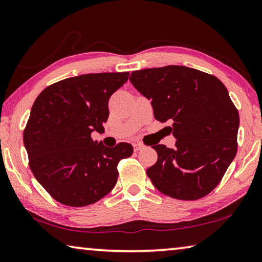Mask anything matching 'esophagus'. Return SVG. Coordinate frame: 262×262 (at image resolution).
<instances>
[{
  "mask_svg": "<svg viewBox=\"0 0 262 262\" xmlns=\"http://www.w3.org/2000/svg\"><path fill=\"white\" fill-rule=\"evenodd\" d=\"M133 147H134L135 151H139V150H142V149L144 148V144H142V143H134V145H133Z\"/></svg>",
  "mask_w": 262,
  "mask_h": 262,
  "instance_id": "obj_1",
  "label": "esophagus"
}]
</instances>
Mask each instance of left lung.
<instances>
[{
  "mask_svg": "<svg viewBox=\"0 0 262 262\" xmlns=\"http://www.w3.org/2000/svg\"><path fill=\"white\" fill-rule=\"evenodd\" d=\"M133 85L151 100L155 119L170 122L176 148L154 145L158 159L147 170L155 187L179 200L214 189L237 154L239 114L219 78L185 66L136 70Z\"/></svg>",
  "mask_w": 262,
  "mask_h": 262,
  "instance_id": "1",
  "label": "left lung"
}]
</instances>
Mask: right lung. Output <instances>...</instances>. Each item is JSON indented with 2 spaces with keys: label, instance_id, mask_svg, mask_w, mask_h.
<instances>
[{
  "label": "right lung",
  "instance_id": "1",
  "mask_svg": "<svg viewBox=\"0 0 262 262\" xmlns=\"http://www.w3.org/2000/svg\"><path fill=\"white\" fill-rule=\"evenodd\" d=\"M129 73H99L62 79L37 97L24 129V145L35 179L62 205L99 201L117 184L118 163L132 156L129 143L107 148L91 139L103 133L108 100Z\"/></svg>",
  "mask_w": 262,
  "mask_h": 262
}]
</instances>
